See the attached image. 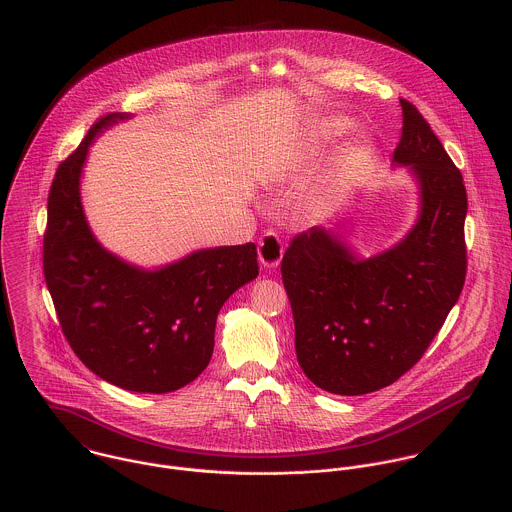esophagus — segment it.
<instances>
[{
  "mask_svg": "<svg viewBox=\"0 0 512 512\" xmlns=\"http://www.w3.org/2000/svg\"><path fill=\"white\" fill-rule=\"evenodd\" d=\"M257 251H259V261L263 267L267 269H275L279 267L281 259H283V241L281 237L275 233V231H267L261 239H259V245H257Z\"/></svg>",
  "mask_w": 512,
  "mask_h": 512,
  "instance_id": "esophagus-1",
  "label": "esophagus"
}]
</instances>
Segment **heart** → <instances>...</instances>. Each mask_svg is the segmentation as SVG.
Wrapping results in <instances>:
<instances>
[{"label": "heart", "instance_id": "1", "mask_svg": "<svg viewBox=\"0 0 512 512\" xmlns=\"http://www.w3.org/2000/svg\"><path fill=\"white\" fill-rule=\"evenodd\" d=\"M352 128V122L346 118H326L320 120L314 128V140L320 144H328L344 136Z\"/></svg>", "mask_w": 512, "mask_h": 512}]
</instances>
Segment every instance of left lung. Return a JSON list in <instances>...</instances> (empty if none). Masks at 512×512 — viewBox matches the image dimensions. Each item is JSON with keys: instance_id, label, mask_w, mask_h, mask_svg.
Returning <instances> with one entry per match:
<instances>
[{"instance_id": "8db88e82", "label": "left lung", "mask_w": 512, "mask_h": 512, "mask_svg": "<svg viewBox=\"0 0 512 512\" xmlns=\"http://www.w3.org/2000/svg\"><path fill=\"white\" fill-rule=\"evenodd\" d=\"M400 104L392 162L408 166L419 186L408 235L362 259L334 231L310 227L281 263L299 364L314 386L338 396L382 390L413 368L465 283L463 176L419 110Z\"/></svg>"}]
</instances>
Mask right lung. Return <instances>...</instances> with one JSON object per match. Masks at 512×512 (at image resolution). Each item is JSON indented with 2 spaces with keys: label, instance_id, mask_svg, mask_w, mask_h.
Returning <instances> with one entry per match:
<instances>
[{
  "label": "right lung",
  "instance_id": "1",
  "mask_svg": "<svg viewBox=\"0 0 512 512\" xmlns=\"http://www.w3.org/2000/svg\"><path fill=\"white\" fill-rule=\"evenodd\" d=\"M128 118L103 116L57 168L43 273L63 334L91 372L128 392L168 394L207 368L219 308L259 275L257 247L200 249L152 271L106 251L83 211L81 174L95 136Z\"/></svg>",
  "mask_w": 512,
  "mask_h": 512
}]
</instances>
